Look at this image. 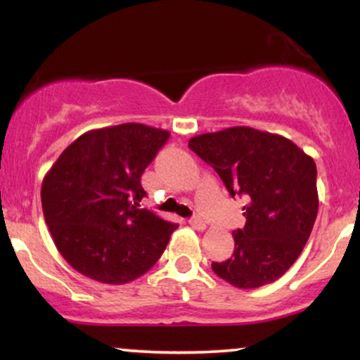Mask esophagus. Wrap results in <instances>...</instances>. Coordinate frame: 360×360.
Wrapping results in <instances>:
<instances>
[{
	"instance_id": "1",
	"label": "esophagus",
	"mask_w": 360,
	"mask_h": 360,
	"mask_svg": "<svg viewBox=\"0 0 360 360\" xmlns=\"http://www.w3.org/2000/svg\"><path fill=\"white\" fill-rule=\"evenodd\" d=\"M188 223H190L191 226H193L195 229H198V231H203V229L206 228V223H205V221L201 219V218H196V216H195V218H191V219L188 221Z\"/></svg>"
}]
</instances>
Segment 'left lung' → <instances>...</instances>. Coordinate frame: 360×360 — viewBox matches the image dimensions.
I'll list each match as a JSON object with an SVG mask.
<instances>
[{"mask_svg":"<svg viewBox=\"0 0 360 360\" xmlns=\"http://www.w3.org/2000/svg\"><path fill=\"white\" fill-rule=\"evenodd\" d=\"M188 147L218 172L231 195L245 196V226L234 252L213 272L236 288L278 280L295 264L318 214L316 164L280 134L234 126L191 137Z\"/></svg>","mask_w":360,"mask_h":360,"instance_id":"8db88e82","label":"left lung"}]
</instances>
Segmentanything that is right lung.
<instances>
[{"label": "right lung", "mask_w": 360, "mask_h": 360, "mask_svg": "<svg viewBox=\"0 0 360 360\" xmlns=\"http://www.w3.org/2000/svg\"><path fill=\"white\" fill-rule=\"evenodd\" d=\"M170 132L141 122L91 129L44 176L46 224L62 257L101 283L122 285L160 259L176 224L139 208L141 176Z\"/></svg>", "instance_id": "add662e5"}]
</instances>
